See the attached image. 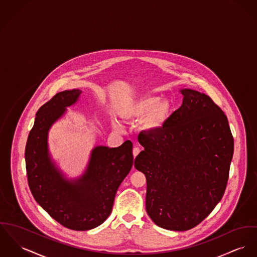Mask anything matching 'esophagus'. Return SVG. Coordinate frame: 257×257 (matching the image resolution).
<instances>
[{"mask_svg":"<svg viewBox=\"0 0 257 257\" xmlns=\"http://www.w3.org/2000/svg\"><path fill=\"white\" fill-rule=\"evenodd\" d=\"M140 152H141V150H140V148H138V147H135L133 149V156H134V158H136L138 156Z\"/></svg>","mask_w":257,"mask_h":257,"instance_id":"obj_1","label":"esophagus"}]
</instances>
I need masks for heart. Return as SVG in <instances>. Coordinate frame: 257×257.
I'll use <instances>...</instances> for the list:
<instances>
[{"label": "heart", "mask_w": 257, "mask_h": 257, "mask_svg": "<svg viewBox=\"0 0 257 257\" xmlns=\"http://www.w3.org/2000/svg\"><path fill=\"white\" fill-rule=\"evenodd\" d=\"M119 114L125 121L142 119V127L149 133L162 130L173 114V103L169 99L146 95L123 103ZM114 127L120 129L118 124Z\"/></svg>", "instance_id": "1"}]
</instances>
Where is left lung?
<instances>
[{"label": "left lung", "mask_w": 257, "mask_h": 257, "mask_svg": "<svg viewBox=\"0 0 257 257\" xmlns=\"http://www.w3.org/2000/svg\"><path fill=\"white\" fill-rule=\"evenodd\" d=\"M182 105L166 126L140 134L135 158L147 179L146 209L159 227L187 231L207 217L223 197L234 138L223 110L207 95L180 90Z\"/></svg>", "instance_id": "1"}]
</instances>
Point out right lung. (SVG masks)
<instances>
[{"instance_id":"add662e5","label":"right lung","mask_w":257,"mask_h":257,"mask_svg":"<svg viewBox=\"0 0 257 257\" xmlns=\"http://www.w3.org/2000/svg\"><path fill=\"white\" fill-rule=\"evenodd\" d=\"M81 93L78 89L60 92L40 107L27 139L25 164L30 191L50 216L68 229L87 231L111 213L117 189L133 165V145L126 141L117 148L96 147L81 177H64L50 157L48 135Z\"/></svg>"}]
</instances>
